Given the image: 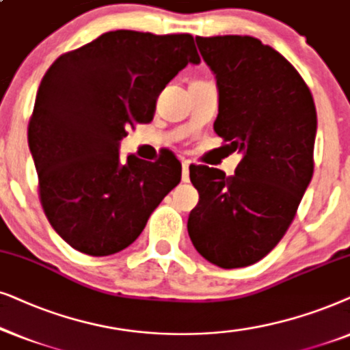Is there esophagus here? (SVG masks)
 Segmentation results:
<instances>
[{"label":"esophagus","mask_w":350,"mask_h":350,"mask_svg":"<svg viewBox=\"0 0 350 350\" xmlns=\"http://www.w3.org/2000/svg\"><path fill=\"white\" fill-rule=\"evenodd\" d=\"M189 166H190V161L189 160H184L183 161V183H189V180H190Z\"/></svg>","instance_id":"esophagus-1"}]
</instances>
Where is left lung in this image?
Segmentation results:
<instances>
[{
    "instance_id": "obj_1",
    "label": "left lung",
    "mask_w": 350,
    "mask_h": 350,
    "mask_svg": "<svg viewBox=\"0 0 350 350\" xmlns=\"http://www.w3.org/2000/svg\"><path fill=\"white\" fill-rule=\"evenodd\" d=\"M216 75L214 131L235 174L190 166L198 204L187 230L195 250L222 269L246 267L275 248L314 174L317 111L309 88L280 53L253 36L195 38Z\"/></svg>"
}]
</instances>
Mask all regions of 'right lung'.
I'll list each match as a JSON object with an SVG mask.
<instances>
[{
  "instance_id": "right-lung-1",
  "label": "right lung",
  "mask_w": 350,
  "mask_h": 350,
  "mask_svg": "<svg viewBox=\"0 0 350 350\" xmlns=\"http://www.w3.org/2000/svg\"><path fill=\"white\" fill-rule=\"evenodd\" d=\"M187 64H200L192 35L107 31L51 65L36 92L29 147L53 229L72 248L109 256L141 235L180 180L171 152L155 163L120 160L134 123H150L157 99Z\"/></svg>"
}]
</instances>
